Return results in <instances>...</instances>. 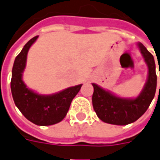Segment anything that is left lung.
Instances as JSON below:
<instances>
[{
	"label": "left lung",
	"instance_id": "8db88e82",
	"mask_svg": "<svg viewBox=\"0 0 160 160\" xmlns=\"http://www.w3.org/2000/svg\"><path fill=\"white\" fill-rule=\"evenodd\" d=\"M148 68V77L141 92L136 98H121L92 83V107L96 114L105 123L125 126L142 116L153 99L157 88L156 66L152 54L142 43H137ZM160 91V85H159Z\"/></svg>",
	"mask_w": 160,
	"mask_h": 160
}]
</instances>
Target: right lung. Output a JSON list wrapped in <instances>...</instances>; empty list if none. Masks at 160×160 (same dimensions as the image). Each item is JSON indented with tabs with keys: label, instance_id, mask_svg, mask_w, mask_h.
<instances>
[{
	"label": "right lung",
	"instance_id": "add662e5",
	"mask_svg": "<svg viewBox=\"0 0 160 160\" xmlns=\"http://www.w3.org/2000/svg\"><path fill=\"white\" fill-rule=\"evenodd\" d=\"M37 39L38 36H35L28 41L14 60L11 92L15 106L26 119L37 126L45 127L57 124L64 119L82 84L49 95L39 94L28 88L22 80V73L25 70L28 50Z\"/></svg>",
	"mask_w": 160,
	"mask_h": 160
}]
</instances>
